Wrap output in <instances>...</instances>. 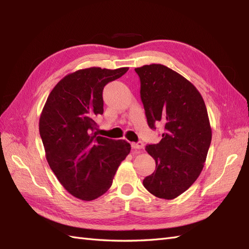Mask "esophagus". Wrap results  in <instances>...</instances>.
Returning <instances> with one entry per match:
<instances>
[{"mask_svg":"<svg viewBox=\"0 0 249 249\" xmlns=\"http://www.w3.org/2000/svg\"><path fill=\"white\" fill-rule=\"evenodd\" d=\"M143 146H144L143 142H141V141L133 142V143H131V147H133V149H135V150H141V149H143Z\"/></svg>","mask_w":249,"mask_h":249,"instance_id":"34e87169","label":"esophagus"}]
</instances>
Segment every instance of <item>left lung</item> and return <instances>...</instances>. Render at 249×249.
<instances>
[{"instance_id": "left-lung-1", "label": "left lung", "mask_w": 249, "mask_h": 249, "mask_svg": "<svg viewBox=\"0 0 249 249\" xmlns=\"http://www.w3.org/2000/svg\"><path fill=\"white\" fill-rule=\"evenodd\" d=\"M150 128L163 126L161 140L146 145L155 171L143 186L157 198L174 199L195 183L202 171L212 140L208 111L197 89L161 64L135 68Z\"/></svg>"}]
</instances>
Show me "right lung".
Returning <instances> with one entry per match:
<instances>
[{
  "instance_id": "right-lung-1",
  "label": "right lung",
  "mask_w": 249,
  "mask_h": 249,
  "mask_svg": "<svg viewBox=\"0 0 249 249\" xmlns=\"http://www.w3.org/2000/svg\"><path fill=\"white\" fill-rule=\"evenodd\" d=\"M128 67H91L65 76L49 94L39 119V134L51 170L68 193L91 201L112 185L130 152L125 140L97 136L96 116L104 113L103 89Z\"/></svg>"
}]
</instances>
